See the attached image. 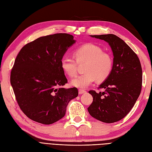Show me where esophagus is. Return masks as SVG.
Masks as SVG:
<instances>
[{
    "mask_svg": "<svg viewBox=\"0 0 152 152\" xmlns=\"http://www.w3.org/2000/svg\"><path fill=\"white\" fill-rule=\"evenodd\" d=\"M85 93H86V91L83 90V89H79V94H84Z\"/></svg>",
    "mask_w": 152,
    "mask_h": 152,
    "instance_id": "esophagus-1",
    "label": "esophagus"
}]
</instances>
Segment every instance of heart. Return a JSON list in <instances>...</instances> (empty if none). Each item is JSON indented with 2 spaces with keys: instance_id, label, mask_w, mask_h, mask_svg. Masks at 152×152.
Returning a JSON list of instances; mask_svg holds the SVG:
<instances>
[{
  "instance_id": "obj_1",
  "label": "heart",
  "mask_w": 152,
  "mask_h": 152,
  "mask_svg": "<svg viewBox=\"0 0 152 152\" xmlns=\"http://www.w3.org/2000/svg\"><path fill=\"white\" fill-rule=\"evenodd\" d=\"M74 59L64 56L61 60V67L65 73L73 77L77 73V63L86 62L84 72L82 75L76 76L71 80V85L86 88L97 79L102 81L107 79L112 71V58L110 55L103 53L102 49L93 44H86L75 50Z\"/></svg>"
}]
</instances>
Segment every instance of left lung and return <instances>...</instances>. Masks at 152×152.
Wrapping results in <instances>:
<instances>
[{"label": "left lung", "mask_w": 152, "mask_h": 152, "mask_svg": "<svg viewBox=\"0 0 152 152\" xmlns=\"http://www.w3.org/2000/svg\"><path fill=\"white\" fill-rule=\"evenodd\" d=\"M107 42L113 55L112 71L99 88L104 92L90 91L93 102L87 108L91 115L105 123L121 120L131 111L141 93L142 68L132 49L113 34L91 35Z\"/></svg>", "instance_id": "left-lung-1"}]
</instances>
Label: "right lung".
<instances>
[{"label":"right lung","instance_id":"add662e5","mask_svg":"<svg viewBox=\"0 0 152 152\" xmlns=\"http://www.w3.org/2000/svg\"><path fill=\"white\" fill-rule=\"evenodd\" d=\"M75 42L70 34L49 35L26 44L18 53L11 84L21 110L32 121L46 125L58 121L77 97L76 87H63L67 79L61 67L64 54Z\"/></svg>","mask_w":152,"mask_h":152}]
</instances>
